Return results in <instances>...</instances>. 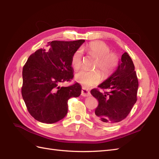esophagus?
Returning a JSON list of instances; mask_svg holds the SVG:
<instances>
[{"instance_id": "34e87169", "label": "esophagus", "mask_w": 159, "mask_h": 159, "mask_svg": "<svg viewBox=\"0 0 159 159\" xmlns=\"http://www.w3.org/2000/svg\"><path fill=\"white\" fill-rule=\"evenodd\" d=\"M81 94H82L83 96H91V93H90L89 91L87 89L84 88V87H83V88H82Z\"/></svg>"}]
</instances>
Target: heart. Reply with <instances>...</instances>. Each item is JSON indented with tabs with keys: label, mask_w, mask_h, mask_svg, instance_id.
Here are the masks:
<instances>
[{
	"label": "heart",
	"mask_w": 159,
	"mask_h": 159,
	"mask_svg": "<svg viewBox=\"0 0 159 159\" xmlns=\"http://www.w3.org/2000/svg\"><path fill=\"white\" fill-rule=\"evenodd\" d=\"M90 55L95 57V67L99 68L103 75L109 76L119 66L120 57L117 54L111 52V48L105 42L95 41L89 43L84 48ZM83 55L80 50H76L71 57V64L74 70H79L82 66ZM76 81L84 87H92L98 84L102 76L99 70L87 71L82 70L74 76Z\"/></svg>",
	"instance_id": "b5f03b06"
}]
</instances>
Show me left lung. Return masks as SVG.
<instances>
[{"label": "left lung", "instance_id": "8db88e82", "mask_svg": "<svg viewBox=\"0 0 159 159\" xmlns=\"http://www.w3.org/2000/svg\"><path fill=\"white\" fill-rule=\"evenodd\" d=\"M139 82L130 57L124 52L117 70L98 89L91 90L98 101L93 114L98 122L109 126L124 120L137 102Z\"/></svg>", "mask_w": 159, "mask_h": 159}]
</instances>
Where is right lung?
Returning a JSON list of instances; mask_svg holds the SVG:
<instances>
[{
  "label": "right lung",
  "instance_id": "1",
  "mask_svg": "<svg viewBox=\"0 0 159 159\" xmlns=\"http://www.w3.org/2000/svg\"><path fill=\"white\" fill-rule=\"evenodd\" d=\"M83 42L55 40L48 42V49H39L29 57L22 70L21 92L28 111L36 120L53 124L62 120L67 113V101L80 95L82 88L78 83L59 85L73 79L71 57Z\"/></svg>",
  "mask_w": 159,
  "mask_h": 159
}]
</instances>
